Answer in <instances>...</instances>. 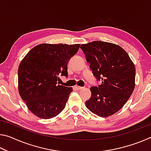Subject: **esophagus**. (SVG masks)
<instances>
[{
  "label": "esophagus",
  "mask_w": 151,
  "mask_h": 151,
  "mask_svg": "<svg viewBox=\"0 0 151 151\" xmlns=\"http://www.w3.org/2000/svg\"><path fill=\"white\" fill-rule=\"evenodd\" d=\"M75 88L76 90H77V91L82 90V89L83 88V87H82V86H75Z\"/></svg>",
  "instance_id": "esophagus-1"
}]
</instances>
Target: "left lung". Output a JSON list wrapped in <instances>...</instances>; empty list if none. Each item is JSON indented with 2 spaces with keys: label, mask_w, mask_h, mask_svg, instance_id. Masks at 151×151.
<instances>
[{
  "label": "left lung",
  "mask_w": 151,
  "mask_h": 151,
  "mask_svg": "<svg viewBox=\"0 0 151 151\" xmlns=\"http://www.w3.org/2000/svg\"><path fill=\"white\" fill-rule=\"evenodd\" d=\"M81 48L93 75L101 82L91 88L86 108L101 117L111 116L124 105L134 91V65L126 51L113 43L96 40Z\"/></svg>",
  "instance_id": "obj_1"
}]
</instances>
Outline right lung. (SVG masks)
Returning <instances> with one entry per match:
<instances>
[{"mask_svg": "<svg viewBox=\"0 0 151 151\" xmlns=\"http://www.w3.org/2000/svg\"><path fill=\"white\" fill-rule=\"evenodd\" d=\"M80 44H40L32 48L18 70L19 94L28 108L39 118L49 119L65 109L73 88L58 85L67 77V65Z\"/></svg>", "mask_w": 151, "mask_h": 151, "instance_id": "right-lung-1", "label": "right lung"}]
</instances>
